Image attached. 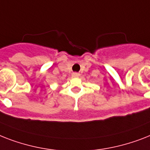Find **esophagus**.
Segmentation results:
<instances>
[{
  "mask_svg": "<svg viewBox=\"0 0 150 150\" xmlns=\"http://www.w3.org/2000/svg\"><path fill=\"white\" fill-rule=\"evenodd\" d=\"M73 77H79L80 76V74L79 72H73L72 73Z\"/></svg>",
  "mask_w": 150,
  "mask_h": 150,
  "instance_id": "esophagus-1",
  "label": "esophagus"
}]
</instances>
